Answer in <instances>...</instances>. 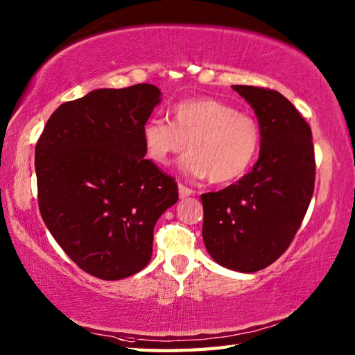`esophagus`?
<instances>
[{"label":"esophagus","mask_w":355,"mask_h":355,"mask_svg":"<svg viewBox=\"0 0 355 355\" xmlns=\"http://www.w3.org/2000/svg\"><path fill=\"white\" fill-rule=\"evenodd\" d=\"M178 195H180V198H187V197H191V195H192V189H189L187 186L180 183L178 184Z\"/></svg>","instance_id":"1"}]
</instances>
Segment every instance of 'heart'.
Wrapping results in <instances>:
<instances>
[{"label": "heart", "instance_id": "b5f03b06", "mask_svg": "<svg viewBox=\"0 0 355 355\" xmlns=\"http://www.w3.org/2000/svg\"><path fill=\"white\" fill-rule=\"evenodd\" d=\"M169 119L171 123L149 119L141 126L143 148L158 166H169L189 148L183 169L192 177L225 184L244 177L261 150L258 120L227 102L212 97L182 101L171 108Z\"/></svg>", "mask_w": 355, "mask_h": 355}]
</instances>
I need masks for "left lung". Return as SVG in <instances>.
I'll return each mask as SVG.
<instances>
[{"mask_svg":"<svg viewBox=\"0 0 355 355\" xmlns=\"http://www.w3.org/2000/svg\"><path fill=\"white\" fill-rule=\"evenodd\" d=\"M262 131L259 160L235 184L201 195L202 239L220 266L253 273L281 256L302 224L314 192L311 128L275 89L233 85Z\"/></svg>","mask_w":355,"mask_h":355,"instance_id":"left-lung-1","label":"left lung"}]
</instances>
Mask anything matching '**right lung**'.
I'll list each match as a JSON object with an SVG mask.
<instances>
[{
    "instance_id": "1",
    "label": "right lung",
    "mask_w": 355,
    "mask_h": 355,
    "mask_svg": "<svg viewBox=\"0 0 355 355\" xmlns=\"http://www.w3.org/2000/svg\"><path fill=\"white\" fill-rule=\"evenodd\" d=\"M160 96L150 84L94 89L62 103L36 143L42 220L70 259L103 281L148 266L154 225L178 200L175 180L143 158L141 126Z\"/></svg>"
}]
</instances>
